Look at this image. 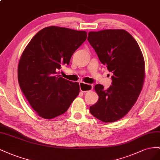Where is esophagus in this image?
<instances>
[{
	"mask_svg": "<svg viewBox=\"0 0 160 160\" xmlns=\"http://www.w3.org/2000/svg\"><path fill=\"white\" fill-rule=\"evenodd\" d=\"M79 85H80V91H82V92H88V91L92 90L93 88V86L92 84H86L84 82H80Z\"/></svg>",
	"mask_w": 160,
	"mask_h": 160,
	"instance_id": "1",
	"label": "esophagus"
}]
</instances>
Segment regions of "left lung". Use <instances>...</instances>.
<instances>
[{"mask_svg": "<svg viewBox=\"0 0 160 160\" xmlns=\"http://www.w3.org/2000/svg\"><path fill=\"white\" fill-rule=\"evenodd\" d=\"M88 41L100 61L112 73L107 90L94 86L98 100L90 112L104 122H115L131 110L142 90L145 62L138 42L123 29H106L88 33Z\"/></svg>", "mask_w": 160, "mask_h": 160, "instance_id": "obj_1", "label": "left lung"}]
</instances>
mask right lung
I'll return each instance as SVG.
<instances>
[{"mask_svg": "<svg viewBox=\"0 0 160 160\" xmlns=\"http://www.w3.org/2000/svg\"><path fill=\"white\" fill-rule=\"evenodd\" d=\"M87 38L84 31L51 26L40 30L27 45L18 66L22 93L38 115L50 119L66 112L80 86L59 75Z\"/></svg>", "mask_w": 160, "mask_h": 160, "instance_id": "1", "label": "right lung"}]
</instances>
